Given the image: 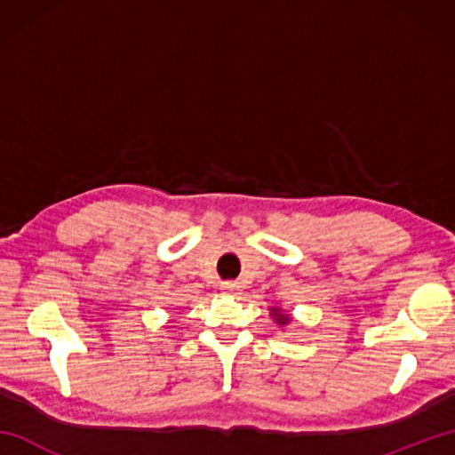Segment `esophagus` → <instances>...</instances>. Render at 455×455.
Returning a JSON list of instances; mask_svg holds the SVG:
<instances>
[{"label":"esophagus","mask_w":455,"mask_h":455,"mask_svg":"<svg viewBox=\"0 0 455 455\" xmlns=\"http://www.w3.org/2000/svg\"><path fill=\"white\" fill-rule=\"evenodd\" d=\"M220 291L227 293V295H238L240 285L236 282H225L220 285Z\"/></svg>","instance_id":"obj_1"}]
</instances>
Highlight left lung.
<instances>
[{
  "label": "left lung",
  "mask_w": 455,
  "mask_h": 455,
  "mask_svg": "<svg viewBox=\"0 0 455 455\" xmlns=\"http://www.w3.org/2000/svg\"><path fill=\"white\" fill-rule=\"evenodd\" d=\"M269 311H272L269 315H272V318H274V323H275V324H279V326H287L289 323H291V315L285 313L282 307H272V308H269Z\"/></svg>",
  "instance_id": "left-lung-1"
}]
</instances>
